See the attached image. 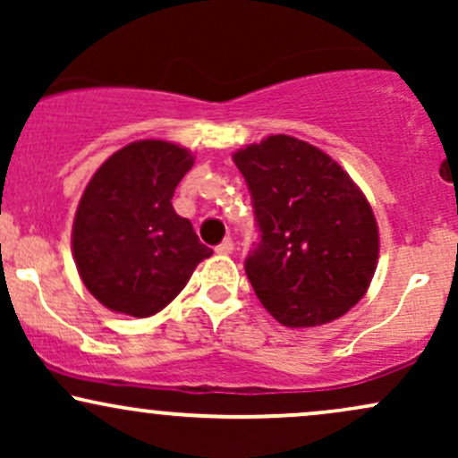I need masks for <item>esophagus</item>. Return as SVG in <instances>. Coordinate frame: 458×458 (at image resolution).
<instances>
[{
  "instance_id": "34e87169",
  "label": "esophagus",
  "mask_w": 458,
  "mask_h": 458,
  "mask_svg": "<svg viewBox=\"0 0 458 458\" xmlns=\"http://www.w3.org/2000/svg\"><path fill=\"white\" fill-rule=\"evenodd\" d=\"M233 250H234V243H233V239H230V236H228V239H224L217 247H215V251H217V254H224V256L233 254Z\"/></svg>"
}]
</instances>
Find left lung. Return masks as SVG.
I'll use <instances>...</instances> for the list:
<instances>
[{
  "mask_svg": "<svg viewBox=\"0 0 458 458\" xmlns=\"http://www.w3.org/2000/svg\"><path fill=\"white\" fill-rule=\"evenodd\" d=\"M233 159L260 233L245 273L267 312L286 327H317L349 312L379 259L364 193L331 157L291 135H271Z\"/></svg>",
  "mask_w": 458,
  "mask_h": 458,
  "instance_id": "1",
  "label": "left lung"
}]
</instances>
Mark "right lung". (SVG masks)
<instances>
[{
    "label": "right lung",
    "instance_id": "right-lung-1",
    "mask_svg": "<svg viewBox=\"0 0 458 458\" xmlns=\"http://www.w3.org/2000/svg\"><path fill=\"white\" fill-rule=\"evenodd\" d=\"M193 155L161 140L114 152L88 182L72 224V254L88 291L105 308L152 317L213 254L172 196Z\"/></svg>",
    "mask_w": 458,
    "mask_h": 458
}]
</instances>
